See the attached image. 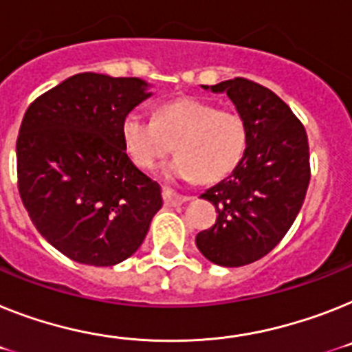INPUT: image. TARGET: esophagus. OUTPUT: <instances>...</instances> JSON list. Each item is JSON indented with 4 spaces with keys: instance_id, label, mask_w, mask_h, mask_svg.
<instances>
[{
    "instance_id": "esophagus-1",
    "label": "esophagus",
    "mask_w": 352,
    "mask_h": 352,
    "mask_svg": "<svg viewBox=\"0 0 352 352\" xmlns=\"http://www.w3.org/2000/svg\"><path fill=\"white\" fill-rule=\"evenodd\" d=\"M162 197H164V204L171 206V208L173 206H181V204L191 200V197H188V195H179L173 190H170V188H162Z\"/></svg>"
}]
</instances>
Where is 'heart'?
Wrapping results in <instances>:
<instances>
[{"instance_id":"heart-1","label":"heart","mask_w":352,"mask_h":352,"mask_svg":"<svg viewBox=\"0 0 352 352\" xmlns=\"http://www.w3.org/2000/svg\"><path fill=\"white\" fill-rule=\"evenodd\" d=\"M121 138L140 168L152 170L173 150L181 152L164 168L168 177L214 182L240 164L247 146V125L238 112L218 111L197 98L164 103L157 118L131 112L123 118Z\"/></svg>"}]
</instances>
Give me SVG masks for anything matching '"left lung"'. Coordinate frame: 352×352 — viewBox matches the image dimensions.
Listing matches in <instances>:
<instances>
[{"instance_id":"obj_1","label":"left lung","mask_w":352,"mask_h":352,"mask_svg":"<svg viewBox=\"0 0 352 352\" xmlns=\"http://www.w3.org/2000/svg\"><path fill=\"white\" fill-rule=\"evenodd\" d=\"M226 93L247 125V146L227 179L200 197L212 202L214 226L195 241L220 267H243L285 238L309 184V146L302 123L276 93L247 78L202 85Z\"/></svg>"}]
</instances>
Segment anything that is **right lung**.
Listing matches in <instances>:
<instances>
[{"label":"right lung","instance_id":"right-lung-1","mask_svg":"<svg viewBox=\"0 0 352 352\" xmlns=\"http://www.w3.org/2000/svg\"><path fill=\"white\" fill-rule=\"evenodd\" d=\"M141 78L78 73L41 94L17 135V182L34 226L73 261L112 267L143 243L161 186L126 155L123 118L152 96Z\"/></svg>","mask_w":352,"mask_h":352}]
</instances>
